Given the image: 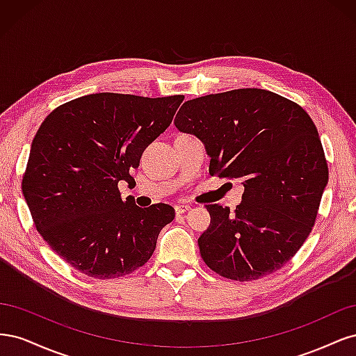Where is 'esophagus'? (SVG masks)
Instances as JSON below:
<instances>
[{
  "label": "esophagus",
  "mask_w": 356,
  "mask_h": 356,
  "mask_svg": "<svg viewBox=\"0 0 356 356\" xmlns=\"http://www.w3.org/2000/svg\"><path fill=\"white\" fill-rule=\"evenodd\" d=\"M190 209V207H188V204H184V203H182V204H177V207H175V212L177 213H184V212H187Z\"/></svg>",
  "instance_id": "34e87169"
}]
</instances>
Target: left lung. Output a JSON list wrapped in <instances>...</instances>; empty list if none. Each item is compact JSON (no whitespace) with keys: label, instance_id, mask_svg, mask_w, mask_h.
I'll use <instances>...</instances> for the list:
<instances>
[{"label":"left lung","instance_id":"obj_1","mask_svg":"<svg viewBox=\"0 0 356 356\" xmlns=\"http://www.w3.org/2000/svg\"><path fill=\"white\" fill-rule=\"evenodd\" d=\"M175 126L197 136L209 174L241 179L234 212L207 204L203 261L233 281H255L296 255L314 227L328 166L318 129L296 102L263 89H238L182 104Z\"/></svg>","mask_w":356,"mask_h":356}]
</instances>
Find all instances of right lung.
Segmentation results:
<instances>
[{"mask_svg":"<svg viewBox=\"0 0 356 356\" xmlns=\"http://www.w3.org/2000/svg\"><path fill=\"white\" fill-rule=\"evenodd\" d=\"M182 95L93 93L53 110L32 141L22 191L38 233L80 273L114 279L144 266L175 217L166 203L122 199L144 149L172 123Z\"/></svg>","mask_w":356,"mask_h":356,"instance_id":"obj_1","label":"right lung"}]
</instances>
